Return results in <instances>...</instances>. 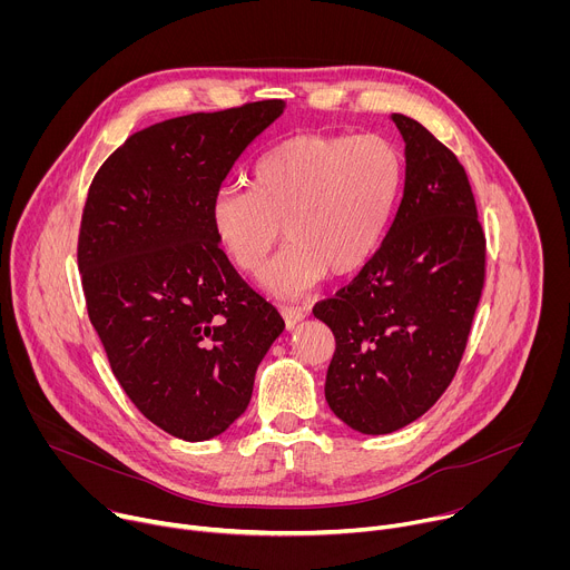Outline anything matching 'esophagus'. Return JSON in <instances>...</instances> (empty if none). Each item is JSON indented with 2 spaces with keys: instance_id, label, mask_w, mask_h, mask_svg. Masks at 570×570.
Returning <instances> with one entry per match:
<instances>
[{
  "instance_id": "obj_1",
  "label": "esophagus",
  "mask_w": 570,
  "mask_h": 570,
  "mask_svg": "<svg viewBox=\"0 0 570 570\" xmlns=\"http://www.w3.org/2000/svg\"><path fill=\"white\" fill-rule=\"evenodd\" d=\"M279 313L286 322V330H293L295 324H299L306 317V308H299V306H279Z\"/></svg>"
}]
</instances>
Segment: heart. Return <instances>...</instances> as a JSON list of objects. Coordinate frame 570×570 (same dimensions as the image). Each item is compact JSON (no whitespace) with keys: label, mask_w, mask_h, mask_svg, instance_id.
Here are the masks:
<instances>
[{"label":"heart","mask_w":570,"mask_h":570,"mask_svg":"<svg viewBox=\"0 0 570 570\" xmlns=\"http://www.w3.org/2000/svg\"><path fill=\"white\" fill-rule=\"evenodd\" d=\"M399 185L401 157L387 139L304 132L257 159L253 187H220L209 203V223L243 273L262 268L284 223L288 246L259 279L268 293L295 297L327 273L358 271L374 255Z\"/></svg>","instance_id":"heart-1"}]
</instances>
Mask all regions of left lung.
Here are the masks:
<instances>
[{
    "instance_id": "obj_1",
    "label": "left lung",
    "mask_w": 570,
    "mask_h": 570,
    "mask_svg": "<svg viewBox=\"0 0 570 570\" xmlns=\"http://www.w3.org/2000/svg\"><path fill=\"white\" fill-rule=\"evenodd\" d=\"M405 180L376 253L313 308L336 336L324 396L350 429L385 435L449 387L484 282V234L458 157L420 121L390 115Z\"/></svg>"
}]
</instances>
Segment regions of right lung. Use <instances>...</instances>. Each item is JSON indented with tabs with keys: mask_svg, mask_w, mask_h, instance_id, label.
I'll list each match as a JSON object with an SVG mask.
<instances>
[{
	"mask_svg": "<svg viewBox=\"0 0 570 570\" xmlns=\"http://www.w3.org/2000/svg\"><path fill=\"white\" fill-rule=\"evenodd\" d=\"M284 108L257 101L135 132L104 161L80 220L78 271L110 367L146 420L187 442L246 413L284 332L209 223L234 161Z\"/></svg>",
	"mask_w": 570,
	"mask_h": 570,
	"instance_id": "right-lung-1",
	"label": "right lung"
}]
</instances>
